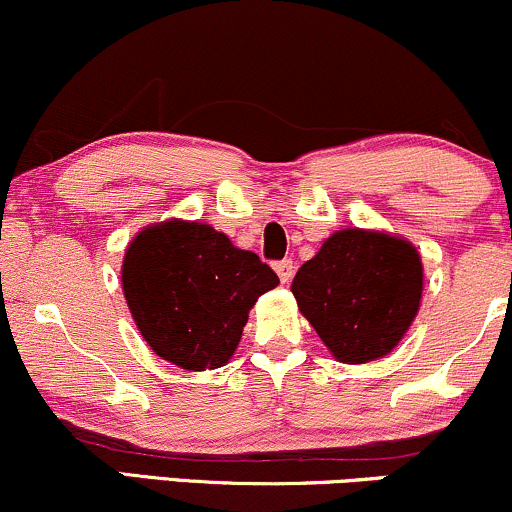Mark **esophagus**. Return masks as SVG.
Returning a JSON list of instances; mask_svg holds the SVG:
<instances>
[{"label": "esophagus", "instance_id": "obj_1", "mask_svg": "<svg viewBox=\"0 0 512 512\" xmlns=\"http://www.w3.org/2000/svg\"><path fill=\"white\" fill-rule=\"evenodd\" d=\"M274 272L279 274V281L281 284H289L291 276H293V262L291 260H281L274 264Z\"/></svg>", "mask_w": 512, "mask_h": 512}]
</instances>
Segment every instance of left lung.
I'll return each mask as SVG.
<instances>
[{"mask_svg": "<svg viewBox=\"0 0 512 512\" xmlns=\"http://www.w3.org/2000/svg\"><path fill=\"white\" fill-rule=\"evenodd\" d=\"M298 310L339 363L390 354L414 322L424 264L407 238L373 228H342L293 276Z\"/></svg>", "mask_w": 512, "mask_h": 512, "instance_id": "left-lung-1", "label": "left lung"}]
</instances>
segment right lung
<instances>
[{"label": "right lung", "mask_w": 512, "mask_h": 512, "mask_svg": "<svg viewBox=\"0 0 512 512\" xmlns=\"http://www.w3.org/2000/svg\"><path fill=\"white\" fill-rule=\"evenodd\" d=\"M279 276L255 252L202 221L142 228L125 250L122 293L156 356L182 370H214L236 354L252 305Z\"/></svg>", "instance_id": "1"}]
</instances>
